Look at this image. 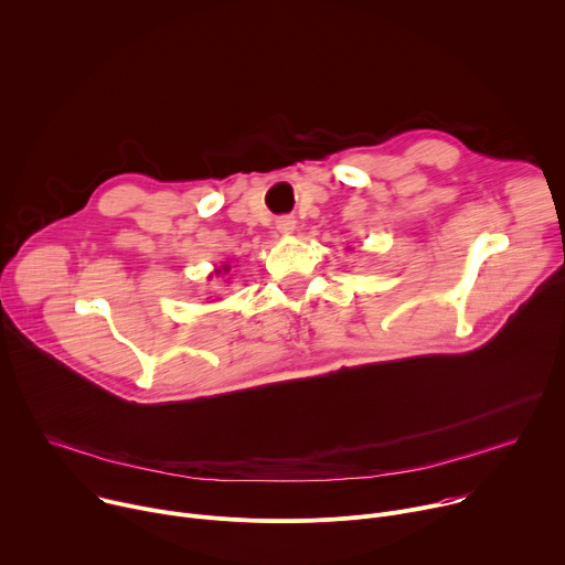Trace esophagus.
I'll use <instances>...</instances> for the list:
<instances>
[{
  "label": "esophagus",
  "mask_w": 565,
  "mask_h": 565,
  "mask_svg": "<svg viewBox=\"0 0 565 565\" xmlns=\"http://www.w3.org/2000/svg\"><path fill=\"white\" fill-rule=\"evenodd\" d=\"M295 225H297V221H295L292 216H281V218H277V230H279L281 234H292Z\"/></svg>",
  "instance_id": "1"
}]
</instances>
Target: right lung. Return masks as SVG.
<instances>
[{"label": "right lung", "mask_w": 565, "mask_h": 565, "mask_svg": "<svg viewBox=\"0 0 565 565\" xmlns=\"http://www.w3.org/2000/svg\"><path fill=\"white\" fill-rule=\"evenodd\" d=\"M230 270V266H223V273H227ZM216 275H221V270H216Z\"/></svg>", "instance_id": "right-lung-1"}]
</instances>
